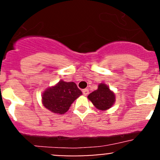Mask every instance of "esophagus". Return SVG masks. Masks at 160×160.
Returning a JSON list of instances; mask_svg holds the SVG:
<instances>
[{"mask_svg":"<svg viewBox=\"0 0 160 160\" xmlns=\"http://www.w3.org/2000/svg\"><path fill=\"white\" fill-rule=\"evenodd\" d=\"M89 93V90H88V89H84L83 90V94L84 95V96H87V95Z\"/></svg>","mask_w":160,"mask_h":160,"instance_id":"34e87169","label":"esophagus"}]
</instances>
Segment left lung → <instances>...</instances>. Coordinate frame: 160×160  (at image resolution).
Returning <instances> with one entry per match:
<instances>
[{
	"label": "left lung",
	"mask_w": 160,
	"mask_h": 160,
	"mask_svg": "<svg viewBox=\"0 0 160 160\" xmlns=\"http://www.w3.org/2000/svg\"><path fill=\"white\" fill-rule=\"evenodd\" d=\"M88 98L97 108L101 111L110 108L115 101L114 93L104 83L99 84L98 89L90 93Z\"/></svg>",
	"instance_id": "1"
}]
</instances>
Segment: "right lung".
Instances as JSON below:
<instances>
[{
    "label": "right lung",
    "mask_w": 160,
    "mask_h": 160,
    "mask_svg": "<svg viewBox=\"0 0 160 160\" xmlns=\"http://www.w3.org/2000/svg\"><path fill=\"white\" fill-rule=\"evenodd\" d=\"M81 94V90L75 83L61 80L43 93V105L53 113L62 114L69 110L72 103Z\"/></svg>",
    "instance_id": "right-lung-1"
}]
</instances>
